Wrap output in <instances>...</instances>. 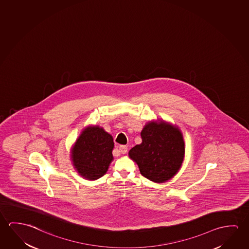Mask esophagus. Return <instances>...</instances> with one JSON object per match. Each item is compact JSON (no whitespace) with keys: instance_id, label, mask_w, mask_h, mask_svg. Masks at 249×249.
I'll return each instance as SVG.
<instances>
[{"instance_id":"1","label":"esophagus","mask_w":249,"mask_h":249,"mask_svg":"<svg viewBox=\"0 0 249 249\" xmlns=\"http://www.w3.org/2000/svg\"><path fill=\"white\" fill-rule=\"evenodd\" d=\"M127 150H128V148L125 145H120L119 148V151L120 153H122V154H125L127 152Z\"/></svg>"}]
</instances>
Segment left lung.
Returning <instances> with one entry per match:
<instances>
[{
	"mask_svg": "<svg viewBox=\"0 0 249 249\" xmlns=\"http://www.w3.org/2000/svg\"><path fill=\"white\" fill-rule=\"evenodd\" d=\"M142 142L129 151L140 173L152 182H167L178 173L184 158L185 143L179 127L162 119L150 121L141 131Z\"/></svg>",
	"mask_w": 249,
	"mask_h": 249,
	"instance_id": "1",
	"label": "left lung"
}]
</instances>
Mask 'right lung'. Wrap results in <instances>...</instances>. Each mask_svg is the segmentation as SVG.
<instances>
[{"label": "right lung", "instance_id": "1", "mask_svg": "<svg viewBox=\"0 0 249 249\" xmlns=\"http://www.w3.org/2000/svg\"><path fill=\"white\" fill-rule=\"evenodd\" d=\"M113 138L102 127H86L71 147L72 165L87 180H97L107 173L113 160Z\"/></svg>", "mask_w": 249, "mask_h": 249}]
</instances>
